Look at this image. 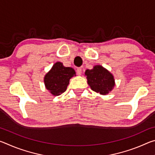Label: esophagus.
<instances>
[{"mask_svg":"<svg viewBox=\"0 0 155 155\" xmlns=\"http://www.w3.org/2000/svg\"><path fill=\"white\" fill-rule=\"evenodd\" d=\"M81 73H82V69H81V68H78L77 70V74L80 76L81 74Z\"/></svg>","mask_w":155,"mask_h":155,"instance_id":"obj_1","label":"esophagus"}]
</instances>
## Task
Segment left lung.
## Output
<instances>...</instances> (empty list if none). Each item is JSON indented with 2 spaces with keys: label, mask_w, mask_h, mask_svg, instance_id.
<instances>
[{
  "label": "left lung",
  "mask_w": 155,
  "mask_h": 155,
  "mask_svg": "<svg viewBox=\"0 0 155 155\" xmlns=\"http://www.w3.org/2000/svg\"><path fill=\"white\" fill-rule=\"evenodd\" d=\"M88 85L93 91L106 95L115 85L114 77L111 72L101 65H95L91 70H86Z\"/></svg>",
  "instance_id": "obj_1"
}]
</instances>
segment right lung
<instances>
[{
  "instance_id": "obj_1",
  "label": "right lung",
  "mask_w": 155,
  "mask_h": 155,
  "mask_svg": "<svg viewBox=\"0 0 155 155\" xmlns=\"http://www.w3.org/2000/svg\"><path fill=\"white\" fill-rule=\"evenodd\" d=\"M76 76L74 70L57 62L44 77L46 88L53 96H59L66 90L70 79Z\"/></svg>"
}]
</instances>
